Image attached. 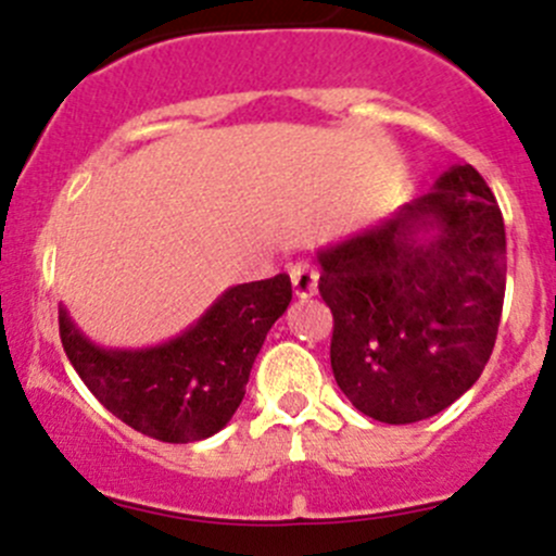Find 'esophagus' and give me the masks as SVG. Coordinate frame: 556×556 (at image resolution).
I'll list each match as a JSON object with an SVG mask.
<instances>
[{
	"label": "esophagus",
	"mask_w": 556,
	"mask_h": 556,
	"mask_svg": "<svg viewBox=\"0 0 556 556\" xmlns=\"http://www.w3.org/2000/svg\"><path fill=\"white\" fill-rule=\"evenodd\" d=\"M317 279H320V274L309 263H295V266H290V282H293V293L299 299H312L317 293Z\"/></svg>",
	"instance_id": "esophagus-1"
}]
</instances>
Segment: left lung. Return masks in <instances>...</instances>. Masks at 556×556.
<instances>
[{
    "mask_svg": "<svg viewBox=\"0 0 556 556\" xmlns=\"http://www.w3.org/2000/svg\"><path fill=\"white\" fill-rule=\"evenodd\" d=\"M331 369L382 424L443 413L481 377L505 299V223L472 165L393 217L317 252Z\"/></svg>",
    "mask_w": 556,
    "mask_h": 556,
    "instance_id": "8db88e82",
    "label": "left lung"
}]
</instances>
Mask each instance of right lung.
<instances>
[{
	"label": "right lung",
	"mask_w": 556,
	"mask_h": 556,
	"mask_svg": "<svg viewBox=\"0 0 556 556\" xmlns=\"http://www.w3.org/2000/svg\"><path fill=\"white\" fill-rule=\"evenodd\" d=\"M290 299L288 274L236 285L179 337L141 350L100 348L59 304V337L86 388L127 427L163 443H195L233 418Z\"/></svg>",
	"instance_id": "add662e5"
}]
</instances>
